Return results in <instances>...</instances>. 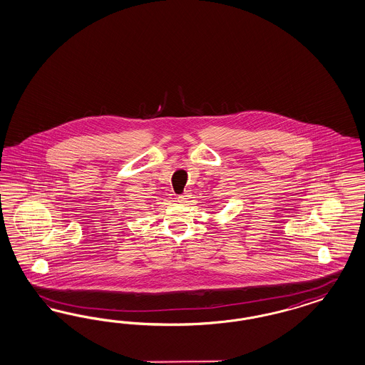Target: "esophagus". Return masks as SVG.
<instances>
[{"instance_id": "1", "label": "esophagus", "mask_w": 365, "mask_h": 365, "mask_svg": "<svg viewBox=\"0 0 365 365\" xmlns=\"http://www.w3.org/2000/svg\"><path fill=\"white\" fill-rule=\"evenodd\" d=\"M190 197H191V194L190 192H183V194H180L176 200H178V202H182V203H185V202H187L190 200Z\"/></svg>"}]
</instances>
